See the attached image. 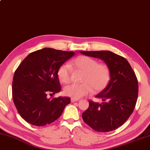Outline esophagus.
Listing matches in <instances>:
<instances>
[{
    "instance_id": "obj_1",
    "label": "esophagus",
    "mask_w": 150,
    "mask_h": 150,
    "mask_svg": "<svg viewBox=\"0 0 150 150\" xmlns=\"http://www.w3.org/2000/svg\"><path fill=\"white\" fill-rule=\"evenodd\" d=\"M79 100V99L78 98H71V102L74 103V102H76V101H78Z\"/></svg>"
}]
</instances>
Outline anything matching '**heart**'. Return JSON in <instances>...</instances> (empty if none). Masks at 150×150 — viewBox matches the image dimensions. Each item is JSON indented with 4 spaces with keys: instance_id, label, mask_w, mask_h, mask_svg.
Segmentation results:
<instances>
[{
    "instance_id": "heart-1",
    "label": "heart",
    "mask_w": 150,
    "mask_h": 150,
    "mask_svg": "<svg viewBox=\"0 0 150 150\" xmlns=\"http://www.w3.org/2000/svg\"><path fill=\"white\" fill-rule=\"evenodd\" d=\"M72 67L81 71L83 74L80 84H72L64 88L66 95L74 98H80L93 91L98 92L107 87L110 79L109 68L105 64H98V62L88 56H80L74 59L70 66L63 64L57 71L59 80L64 84L71 81L72 74Z\"/></svg>"
}]
</instances>
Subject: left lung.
<instances>
[{"label":"left lung","instance_id":"left-lung-1","mask_svg":"<svg viewBox=\"0 0 150 150\" xmlns=\"http://www.w3.org/2000/svg\"><path fill=\"white\" fill-rule=\"evenodd\" d=\"M81 54L102 59L110 72L107 87L96 94L102 103L89 101L82 113L87 125L98 132H109L119 128L132 114L138 96V82L135 72L125 57L110 51L82 52Z\"/></svg>","mask_w":150,"mask_h":150}]
</instances>
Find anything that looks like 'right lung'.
<instances>
[{
  "label": "right lung",
  "mask_w": 150,
  "mask_h": 150,
  "mask_svg": "<svg viewBox=\"0 0 150 150\" xmlns=\"http://www.w3.org/2000/svg\"><path fill=\"white\" fill-rule=\"evenodd\" d=\"M73 52L43 48L29 54L20 64L13 76V102L27 123L44 126L61 116L70 97L47 98L61 91L57 71L74 55Z\"/></svg>",
  "instance_id": "add662e5"
}]
</instances>
